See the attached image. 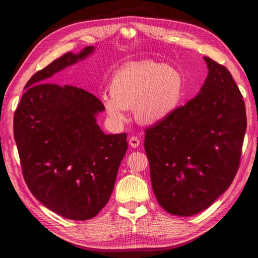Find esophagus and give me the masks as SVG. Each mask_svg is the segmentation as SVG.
<instances>
[{"label": "esophagus", "instance_id": "obj_1", "mask_svg": "<svg viewBox=\"0 0 258 258\" xmlns=\"http://www.w3.org/2000/svg\"><path fill=\"white\" fill-rule=\"evenodd\" d=\"M128 142H130V146L132 148H138L140 146V139L137 137H131Z\"/></svg>", "mask_w": 258, "mask_h": 258}]
</instances>
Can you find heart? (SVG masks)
Segmentation results:
<instances>
[{"mask_svg": "<svg viewBox=\"0 0 258 258\" xmlns=\"http://www.w3.org/2000/svg\"><path fill=\"white\" fill-rule=\"evenodd\" d=\"M110 97L102 103L113 124L126 119L125 109H132L140 124L155 125L167 119L176 110L184 94L181 72L172 66L145 60L117 71L109 83Z\"/></svg>", "mask_w": 258, "mask_h": 258, "instance_id": "obj_1", "label": "heart"}]
</instances>
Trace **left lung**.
I'll list each match as a JSON object with an SVG mask.
<instances>
[{
  "label": "left lung",
  "mask_w": 258,
  "mask_h": 258,
  "mask_svg": "<svg viewBox=\"0 0 258 258\" xmlns=\"http://www.w3.org/2000/svg\"><path fill=\"white\" fill-rule=\"evenodd\" d=\"M199 94L146 128L152 190L166 212L191 216L208 208L238 172L247 127L242 94L226 67L204 56Z\"/></svg>",
  "instance_id": "1"
}]
</instances>
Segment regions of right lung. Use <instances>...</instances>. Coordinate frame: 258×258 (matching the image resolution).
<instances>
[{"label": "right lung", "mask_w": 258, "mask_h": 258, "mask_svg": "<svg viewBox=\"0 0 258 258\" xmlns=\"http://www.w3.org/2000/svg\"><path fill=\"white\" fill-rule=\"evenodd\" d=\"M86 46L34 74L14 117L26 184L38 202L68 220L85 221L106 206L127 150V135L104 134L95 116L104 110L92 93L60 86L50 77L85 59Z\"/></svg>", "instance_id": "add662e5"}]
</instances>
